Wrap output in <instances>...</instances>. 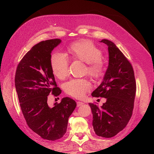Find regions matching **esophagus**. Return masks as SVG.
<instances>
[{"instance_id": "obj_1", "label": "esophagus", "mask_w": 154, "mask_h": 154, "mask_svg": "<svg viewBox=\"0 0 154 154\" xmlns=\"http://www.w3.org/2000/svg\"><path fill=\"white\" fill-rule=\"evenodd\" d=\"M83 104V103H82V102H80V101H78L77 102V106L78 107V106H82Z\"/></svg>"}]
</instances>
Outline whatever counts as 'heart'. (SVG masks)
Returning <instances> with one entry per match:
<instances>
[{"mask_svg":"<svg viewBox=\"0 0 154 154\" xmlns=\"http://www.w3.org/2000/svg\"><path fill=\"white\" fill-rule=\"evenodd\" d=\"M68 52L72 59L87 63L88 74L98 78L103 74L105 64L102 57V51L92 42L83 40L72 44L68 48ZM51 67L54 75L59 79L67 76L69 60L62 53H54L51 58ZM67 94L76 98H82L91 88L90 82L85 79H72L66 82L63 86Z\"/></svg>","mask_w":154,"mask_h":154,"instance_id":"1","label":"heart"}]
</instances>
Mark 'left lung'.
<instances>
[{
  "label": "left lung",
  "instance_id": "8db88e82",
  "mask_svg": "<svg viewBox=\"0 0 154 154\" xmlns=\"http://www.w3.org/2000/svg\"><path fill=\"white\" fill-rule=\"evenodd\" d=\"M100 42L108 46L109 66L103 81L92 96L106 100L100 107L94 103L89 105L95 133L109 138L123 130L131 118L136 83L132 65L116 44L106 39Z\"/></svg>",
  "mask_w": 154,
  "mask_h": 154
}]
</instances>
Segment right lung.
Wrapping results in <instances>:
<instances>
[{"instance_id": "obj_1", "label": "right lung", "mask_w": 154, "mask_h": 154, "mask_svg": "<svg viewBox=\"0 0 154 154\" xmlns=\"http://www.w3.org/2000/svg\"><path fill=\"white\" fill-rule=\"evenodd\" d=\"M60 39L40 42L27 52L18 63L15 84L22 114L28 127L44 139L55 141L66 133L69 116L76 103L68 97L53 106L48 103V96L61 94L51 67L53 50Z\"/></svg>"}]
</instances>
